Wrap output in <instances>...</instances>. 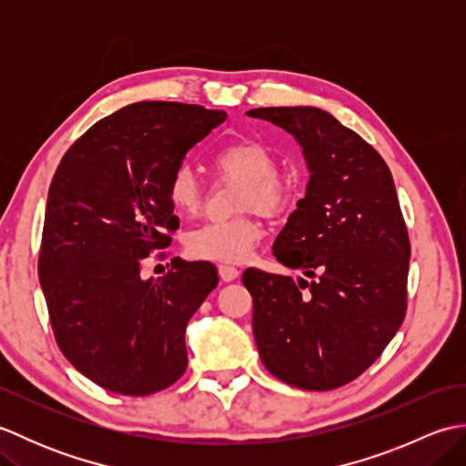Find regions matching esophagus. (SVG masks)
I'll return each instance as SVG.
<instances>
[{
    "instance_id": "esophagus-1",
    "label": "esophagus",
    "mask_w": 466,
    "mask_h": 466,
    "mask_svg": "<svg viewBox=\"0 0 466 466\" xmlns=\"http://www.w3.org/2000/svg\"><path fill=\"white\" fill-rule=\"evenodd\" d=\"M218 272H220V279L224 282H232L240 276V270L234 268V266H230V264H220L218 266Z\"/></svg>"
}]
</instances>
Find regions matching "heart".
<instances>
[{"label":"heart","instance_id":"heart-1","mask_svg":"<svg viewBox=\"0 0 466 466\" xmlns=\"http://www.w3.org/2000/svg\"><path fill=\"white\" fill-rule=\"evenodd\" d=\"M218 172L244 184L240 206L256 208L266 216L289 212L299 198L300 177L294 167H276L270 147L256 140H238L222 146L212 157ZM166 196L172 208L192 214L200 206V186L186 166L176 167L167 177ZM264 228L254 216L228 222H208L194 228L186 238V250L196 260L240 264L262 240Z\"/></svg>","mask_w":466,"mask_h":466}]
</instances>
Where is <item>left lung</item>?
Instances as JSON below:
<instances>
[{
  "label": "left lung",
  "mask_w": 466,
  "mask_h": 466,
  "mask_svg": "<svg viewBox=\"0 0 466 466\" xmlns=\"http://www.w3.org/2000/svg\"><path fill=\"white\" fill-rule=\"evenodd\" d=\"M302 146L310 180L274 240L310 280L248 268L262 364L304 390H332L379 359L407 314L410 242L389 166L320 107H256Z\"/></svg>",
  "instance_id": "left-lung-1"
}]
</instances>
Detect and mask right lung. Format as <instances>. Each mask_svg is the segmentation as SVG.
Instances as JSON below:
<instances>
[{
    "instance_id": "obj_1",
    "label": "right lung",
    "mask_w": 466,
    "mask_h": 466,
    "mask_svg": "<svg viewBox=\"0 0 466 466\" xmlns=\"http://www.w3.org/2000/svg\"><path fill=\"white\" fill-rule=\"evenodd\" d=\"M224 120L194 104H130L77 137L49 184L37 262L49 322L66 359L106 390L146 397L186 370V326L218 274L180 258L160 279L140 270L180 224L167 177Z\"/></svg>"
}]
</instances>
